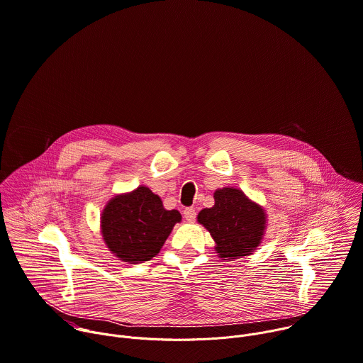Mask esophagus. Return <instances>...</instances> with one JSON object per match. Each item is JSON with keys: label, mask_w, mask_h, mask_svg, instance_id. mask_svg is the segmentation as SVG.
I'll return each mask as SVG.
<instances>
[{"label": "esophagus", "mask_w": 363, "mask_h": 363, "mask_svg": "<svg viewBox=\"0 0 363 363\" xmlns=\"http://www.w3.org/2000/svg\"><path fill=\"white\" fill-rule=\"evenodd\" d=\"M184 216H185V219H186L188 222H194V220L196 219V211H195V208H186V209L184 211Z\"/></svg>", "instance_id": "1"}]
</instances>
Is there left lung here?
<instances>
[{"instance_id":"1","label":"left lung","mask_w":363,"mask_h":363,"mask_svg":"<svg viewBox=\"0 0 363 363\" xmlns=\"http://www.w3.org/2000/svg\"><path fill=\"white\" fill-rule=\"evenodd\" d=\"M215 205L199 212L202 223L216 242L220 258L236 259L257 250L265 230L264 209L236 188H222L213 194Z\"/></svg>"}]
</instances>
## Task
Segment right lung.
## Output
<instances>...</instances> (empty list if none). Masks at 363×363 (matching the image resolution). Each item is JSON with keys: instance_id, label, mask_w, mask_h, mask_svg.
<instances>
[{"instance_id": "obj_1", "label": "right lung", "mask_w": 363, "mask_h": 363, "mask_svg": "<svg viewBox=\"0 0 363 363\" xmlns=\"http://www.w3.org/2000/svg\"><path fill=\"white\" fill-rule=\"evenodd\" d=\"M179 220L178 211H167L158 195L140 186L108 202L101 216V229L106 247L115 257L128 264H141L161 251Z\"/></svg>"}]
</instances>
